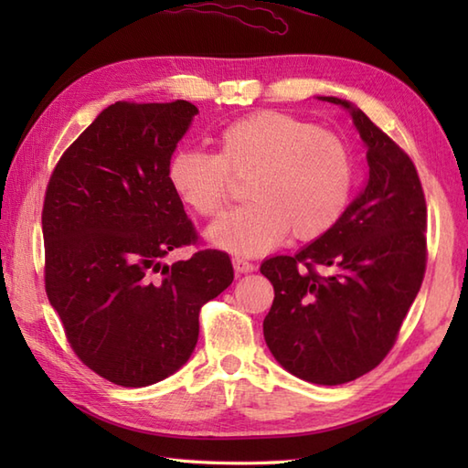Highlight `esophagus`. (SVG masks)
Here are the masks:
<instances>
[{
	"mask_svg": "<svg viewBox=\"0 0 468 468\" xmlns=\"http://www.w3.org/2000/svg\"><path fill=\"white\" fill-rule=\"evenodd\" d=\"M233 270L235 273H251L255 270V265L243 260V257H233Z\"/></svg>",
	"mask_w": 468,
	"mask_h": 468,
	"instance_id": "esophagus-1",
	"label": "esophagus"
}]
</instances>
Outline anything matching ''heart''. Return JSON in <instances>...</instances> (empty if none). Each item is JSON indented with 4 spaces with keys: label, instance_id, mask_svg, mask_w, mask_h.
I'll return each mask as SVG.
<instances>
[{
    "label": "heart",
    "instance_id": "heart-1",
    "mask_svg": "<svg viewBox=\"0 0 468 468\" xmlns=\"http://www.w3.org/2000/svg\"><path fill=\"white\" fill-rule=\"evenodd\" d=\"M233 176L245 178L251 203L207 229L221 250L270 251L293 237L317 239L340 221L352 193V156L340 136L302 118L263 111L225 126L218 154L183 146L168 161L175 193L198 215L215 217L233 197Z\"/></svg>",
    "mask_w": 468,
    "mask_h": 468
}]
</instances>
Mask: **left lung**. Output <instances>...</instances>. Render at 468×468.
<instances>
[{"label": "left lung", "mask_w": 468, "mask_h": 468, "mask_svg": "<svg viewBox=\"0 0 468 468\" xmlns=\"http://www.w3.org/2000/svg\"><path fill=\"white\" fill-rule=\"evenodd\" d=\"M322 101L350 111L370 175L320 239L261 263L275 292L263 335L287 372L337 386L374 370L399 337L426 271V201L414 163L390 136L347 101Z\"/></svg>", "instance_id": "1"}]
</instances>
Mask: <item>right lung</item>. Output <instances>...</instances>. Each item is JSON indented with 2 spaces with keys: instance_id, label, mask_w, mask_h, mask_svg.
<instances>
[{
  "instance_id": "obj_1",
  "label": "right lung",
  "mask_w": 468,
  "mask_h": 468,
  "mask_svg": "<svg viewBox=\"0 0 468 468\" xmlns=\"http://www.w3.org/2000/svg\"><path fill=\"white\" fill-rule=\"evenodd\" d=\"M186 101L116 102L59 156L46 188V293L74 354L112 384L165 380L191 357L198 312L233 282L229 255L201 250L168 161L197 114Z\"/></svg>"
}]
</instances>
